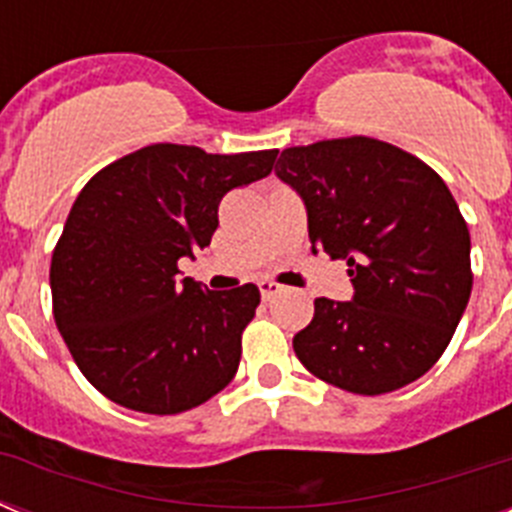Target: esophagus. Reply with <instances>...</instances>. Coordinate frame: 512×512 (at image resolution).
Returning <instances> with one entry per match:
<instances>
[{"label":"esophagus","instance_id":"obj_1","mask_svg":"<svg viewBox=\"0 0 512 512\" xmlns=\"http://www.w3.org/2000/svg\"><path fill=\"white\" fill-rule=\"evenodd\" d=\"M259 289H261V297H264V300H274L277 295H282L284 287L277 282H271V279H261Z\"/></svg>","mask_w":512,"mask_h":512}]
</instances>
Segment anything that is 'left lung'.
<instances>
[{
    "label": "left lung",
    "instance_id": "1",
    "mask_svg": "<svg viewBox=\"0 0 512 512\" xmlns=\"http://www.w3.org/2000/svg\"><path fill=\"white\" fill-rule=\"evenodd\" d=\"M277 176L307 207L312 251L346 259L354 300H315L295 336L310 374L354 395L423 377L449 346L469 295V228L441 176L366 135L284 148Z\"/></svg>",
    "mask_w": 512,
    "mask_h": 512
}]
</instances>
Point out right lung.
Returning a JSON list of instances; mask_svg holds the SVG:
<instances>
[{"instance_id": "1", "label": "right lung", "mask_w": 512, "mask_h": 512, "mask_svg": "<svg viewBox=\"0 0 512 512\" xmlns=\"http://www.w3.org/2000/svg\"><path fill=\"white\" fill-rule=\"evenodd\" d=\"M277 151L220 156L153 143L92 176L53 248V318L81 374L122 408L192 410L228 387L256 284L210 292L176 261L210 246L217 205L259 182Z\"/></svg>"}]
</instances>
